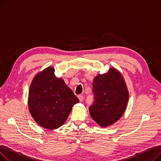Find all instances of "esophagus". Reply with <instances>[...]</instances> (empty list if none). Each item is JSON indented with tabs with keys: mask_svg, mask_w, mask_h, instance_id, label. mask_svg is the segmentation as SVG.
Wrapping results in <instances>:
<instances>
[{
	"mask_svg": "<svg viewBox=\"0 0 161 161\" xmlns=\"http://www.w3.org/2000/svg\"><path fill=\"white\" fill-rule=\"evenodd\" d=\"M78 98H79L80 102H81V101L83 100V95H78Z\"/></svg>",
	"mask_w": 161,
	"mask_h": 161,
	"instance_id": "1",
	"label": "esophagus"
}]
</instances>
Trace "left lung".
<instances>
[{
  "instance_id": "8db88e82",
  "label": "left lung",
  "mask_w": 161,
  "mask_h": 161,
  "mask_svg": "<svg viewBox=\"0 0 161 161\" xmlns=\"http://www.w3.org/2000/svg\"><path fill=\"white\" fill-rule=\"evenodd\" d=\"M93 103L89 108L91 117L100 126L114 124L125 111L129 92L121 73L114 68L98 74L92 81Z\"/></svg>"
}]
</instances>
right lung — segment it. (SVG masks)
I'll list each match as a JSON object with an SVG mask.
<instances>
[{"label": "right lung", "mask_w": 161, "mask_h": 161, "mask_svg": "<svg viewBox=\"0 0 161 161\" xmlns=\"http://www.w3.org/2000/svg\"><path fill=\"white\" fill-rule=\"evenodd\" d=\"M47 67L33 79L29 92V112L35 121L46 129L60 127L79 99L62 78Z\"/></svg>", "instance_id": "add662e5"}]
</instances>
